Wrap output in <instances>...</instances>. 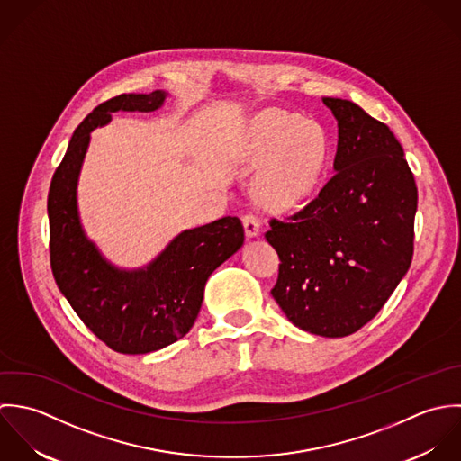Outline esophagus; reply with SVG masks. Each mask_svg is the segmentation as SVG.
<instances>
[{
	"label": "esophagus",
	"mask_w": 461,
	"mask_h": 461,
	"mask_svg": "<svg viewBox=\"0 0 461 461\" xmlns=\"http://www.w3.org/2000/svg\"><path fill=\"white\" fill-rule=\"evenodd\" d=\"M242 224H244V231H246V237L248 239H255L260 235V222L255 215H244L242 217Z\"/></svg>",
	"instance_id": "1"
}]
</instances>
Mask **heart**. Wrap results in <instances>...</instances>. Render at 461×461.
Listing matches in <instances>:
<instances>
[{"mask_svg": "<svg viewBox=\"0 0 461 461\" xmlns=\"http://www.w3.org/2000/svg\"><path fill=\"white\" fill-rule=\"evenodd\" d=\"M328 151V137L317 122L269 110L251 121L240 164L246 169L266 164L255 184L257 197L271 210H288L317 188Z\"/></svg>", "mask_w": 461, "mask_h": 461, "instance_id": "obj_1", "label": "heart"}]
</instances>
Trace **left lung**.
I'll return each mask as SVG.
<instances>
[{"label": "left lung", "instance_id": "8db88e82", "mask_svg": "<svg viewBox=\"0 0 461 461\" xmlns=\"http://www.w3.org/2000/svg\"><path fill=\"white\" fill-rule=\"evenodd\" d=\"M339 124L335 175L288 222L266 233L279 257L271 290L312 335L358 331L383 308L413 257L417 185L390 128L349 99L322 97Z\"/></svg>", "mask_w": 461, "mask_h": 461}]
</instances>
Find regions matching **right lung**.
<instances>
[{"instance_id": "obj_1", "label": "right lung", "mask_w": 461, "mask_h": 461, "mask_svg": "<svg viewBox=\"0 0 461 461\" xmlns=\"http://www.w3.org/2000/svg\"><path fill=\"white\" fill-rule=\"evenodd\" d=\"M169 94H121L99 106L75 130L50 195V257L60 292L94 335L122 355H146L188 333L197 319L210 275L244 244L239 217H222L184 230L139 269L108 262L87 237L78 212V180L97 126L113 112H155Z\"/></svg>"}]
</instances>
